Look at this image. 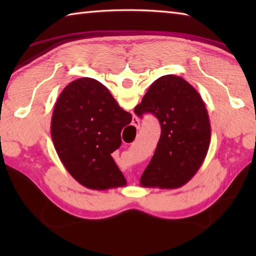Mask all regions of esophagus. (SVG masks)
<instances>
[{"label": "esophagus", "instance_id": "34e87169", "mask_svg": "<svg viewBox=\"0 0 256 256\" xmlns=\"http://www.w3.org/2000/svg\"><path fill=\"white\" fill-rule=\"evenodd\" d=\"M132 123H133V125H134V126H136V128H140V122H138V120L136 118H133Z\"/></svg>", "mask_w": 256, "mask_h": 256}]
</instances>
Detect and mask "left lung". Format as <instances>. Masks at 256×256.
I'll use <instances>...</instances> for the list:
<instances>
[{
    "instance_id": "1",
    "label": "left lung",
    "mask_w": 256,
    "mask_h": 256,
    "mask_svg": "<svg viewBox=\"0 0 256 256\" xmlns=\"http://www.w3.org/2000/svg\"><path fill=\"white\" fill-rule=\"evenodd\" d=\"M134 112L140 118L151 112L162 126L154 157L141 176V186L177 188L188 183L200 170L211 140L209 115L200 94L183 78L160 76Z\"/></svg>"
}]
</instances>
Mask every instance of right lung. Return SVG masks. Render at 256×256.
<instances>
[{"instance_id":"obj_1","label":"right lung","mask_w":256,"mask_h":256,"mask_svg":"<svg viewBox=\"0 0 256 256\" xmlns=\"http://www.w3.org/2000/svg\"><path fill=\"white\" fill-rule=\"evenodd\" d=\"M131 120L132 115L99 81L81 78L68 84L55 104L50 136L73 178L98 190L126 185L112 154L120 148V132Z\"/></svg>"}]
</instances>
